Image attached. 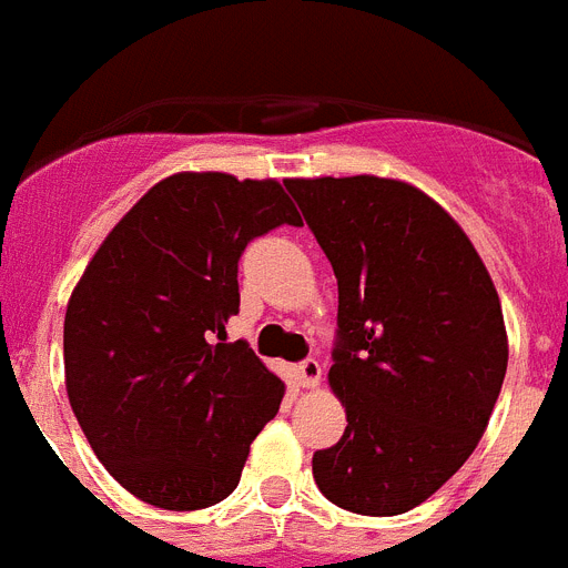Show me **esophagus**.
I'll list each match as a JSON object with an SVG mask.
<instances>
[{
  "label": "esophagus",
  "instance_id": "1",
  "mask_svg": "<svg viewBox=\"0 0 568 568\" xmlns=\"http://www.w3.org/2000/svg\"><path fill=\"white\" fill-rule=\"evenodd\" d=\"M296 381H298V387H307L313 389L316 384L322 381V366L320 361H313V357H307V361H302L296 366Z\"/></svg>",
  "mask_w": 568,
  "mask_h": 568
}]
</instances>
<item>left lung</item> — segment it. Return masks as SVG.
Here are the masks:
<instances>
[{
    "label": "left lung",
    "mask_w": 568,
    "mask_h": 568,
    "mask_svg": "<svg viewBox=\"0 0 568 568\" xmlns=\"http://www.w3.org/2000/svg\"><path fill=\"white\" fill-rule=\"evenodd\" d=\"M339 290L331 389L337 446L313 455L322 496L361 516L430 498L478 446L507 372L487 266L430 196L378 175L287 179Z\"/></svg>",
    "instance_id": "obj_1"
}]
</instances>
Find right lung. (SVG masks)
I'll return each mask as SVG.
<instances>
[{
    "instance_id": "add662e5",
    "label": "right lung",
    "mask_w": 568,
    "mask_h": 568,
    "mask_svg": "<svg viewBox=\"0 0 568 568\" xmlns=\"http://www.w3.org/2000/svg\"><path fill=\"white\" fill-rule=\"evenodd\" d=\"M298 213L275 179L179 172L104 237L63 320L67 396L102 466L146 505L202 510L240 484L284 381L248 343H222L240 311L243 248Z\"/></svg>"
}]
</instances>
